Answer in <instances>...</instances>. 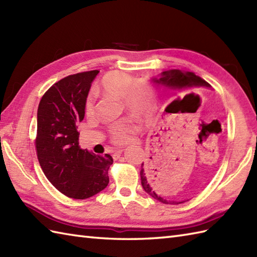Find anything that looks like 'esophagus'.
<instances>
[{"label": "esophagus", "instance_id": "1", "mask_svg": "<svg viewBox=\"0 0 257 257\" xmlns=\"http://www.w3.org/2000/svg\"><path fill=\"white\" fill-rule=\"evenodd\" d=\"M122 149H118V150H116V151H114V154H113V158H118L120 155H121L122 154Z\"/></svg>", "mask_w": 257, "mask_h": 257}]
</instances>
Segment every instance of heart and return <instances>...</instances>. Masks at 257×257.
Here are the masks:
<instances>
[{
	"label": "heart",
	"instance_id": "obj_1",
	"mask_svg": "<svg viewBox=\"0 0 257 257\" xmlns=\"http://www.w3.org/2000/svg\"><path fill=\"white\" fill-rule=\"evenodd\" d=\"M101 89L121 99L122 106L136 116L146 117L155 106V92L149 83L144 80L134 81L132 76L122 72L107 74L101 80ZM94 109L92 98L89 97L85 103V111L90 114ZM138 125L132 118H122L110 125L109 133L113 143L124 144L130 140Z\"/></svg>",
	"mask_w": 257,
	"mask_h": 257
}]
</instances>
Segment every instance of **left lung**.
<instances>
[{
	"label": "left lung",
	"instance_id": "1",
	"mask_svg": "<svg viewBox=\"0 0 257 257\" xmlns=\"http://www.w3.org/2000/svg\"><path fill=\"white\" fill-rule=\"evenodd\" d=\"M151 80L157 85L163 86L168 89L176 90V91L187 90L190 88H195V87H206V88H211V85L207 83V81H205L203 78H201L200 76H196L192 72H184V70H180V69L166 70V72H162L159 76H158V77L151 78ZM140 178H141V185H143L144 190L154 199L160 201L165 204H179L185 202V201H170L162 198L161 195L158 194L154 188V184L151 183L149 173L147 171L145 163L141 165Z\"/></svg>",
	"mask_w": 257,
	"mask_h": 257
}]
</instances>
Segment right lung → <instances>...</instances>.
<instances>
[{
  "instance_id": "obj_1",
  "label": "right lung",
  "mask_w": 257,
  "mask_h": 257,
  "mask_svg": "<svg viewBox=\"0 0 257 257\" xmlns=\"http://www.w3.org/2000/svg\"><path fill=\"white\" fill-rule=\"evenodd\" d=\"M99 70L70 75L54 84L37 109V158L43 172L59 192L84 200L109 183L111 156H97L79 147L77 124L85 117V103Z\"/></svg>"
}]
</instances>
